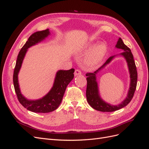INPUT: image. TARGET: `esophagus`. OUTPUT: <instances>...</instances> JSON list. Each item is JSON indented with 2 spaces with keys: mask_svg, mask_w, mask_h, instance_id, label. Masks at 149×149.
<instances>
[{
  "mask_svg": "<svg viewBox=\"0 0 149 149\" xmlns=\"http://www.w3.org/2000/svg\"><path fill=\"white\" fill-rule=\"evenodd\" d=\"M80 74H81V71L79 70H78V69L75 70L74 76H78V75H80Z\"/></svg>",
  "mask_w": 149,
  "mask_h": 149,
  "instance_id": "34e87169",
  "label": "esophagus"
}]
</instances>
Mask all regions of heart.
<instances>
[{
	"label": "heart",
	"instance_id": "1",
	"mask_svg": "<svg viewBox=\"0 0 149 149\" xmlns=\"http://www.w3.org/2000/svg\"><path fill=\"white\" fill-rule=\"evenodd\" d=\"M93 47H89L88 50H91ZM106 52V47L104 44H99L94 47L91 53L87 58L86 63L89 66H95L97 65L104 56Z\"/></svg>",
	"mask_w": 149,
	"mask_h": 149
}]
</instances>
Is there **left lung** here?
Masks as SVG:
<instances>
[{"mask_svg": "<svg viewBox=\"0 0 149 149\" xmlns=\"http://www.w3.org/2000/svg\"><path fill=\"white\" fill-rule=\"evenodd\" d=\"M116 48L123 49L124 52L120 55H123L127 62L129 70L130 72V88L128 92L127 96L125 99V100L121 102L120 104L117 106L110 105L106 102L101 100L100 97L98 92V86L96 82V74L102 68H103L106 65H107L114 57L111 56L106 60V61L101 66L100 68L95 71L93 73H87L86 76H87V88H86V95L87 101L89 104L91 106L93 109L101 112H113L119 110L127 106L128 104L131 101L134 96L135 91L136 89L137 81V71L136 64L134 60L133 55L130 49L127 47L124 43L123 40L120 38H119L118 42L116 44Z\"/></svg>", "mask_w": 149, "mask_h": 149, "instance_id": "obj_1", "label": "left lung"}]
</instances>
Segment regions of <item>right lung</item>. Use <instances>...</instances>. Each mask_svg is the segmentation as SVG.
Here are the masks:
<instances>
[{
    "instance_id": "1",
    "label": "right lung",
    "mask_w": 149,
    "mask_h": 149,
    "mask_svg": "<svg viewBox=\"0 0 149 149\" xmlns=\"http://www.w3.org/2000/svg\"><path fill=\"white\" fill-rule=\"evenodd\" d=\"M48 35H49V31L48 29H47L37 31L30 35L18 55L13 75V86L18 100L27 110L39 113H48L57 109L61 102L67 86L74 78V70L73 68L69 70H60L57 72L52 89L42 99L35 101H30L26 100L21 94L18 83V73L21 68L25 53L29 47L41 42Z\"/></svg>"
}]
</instances>
